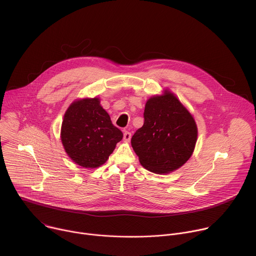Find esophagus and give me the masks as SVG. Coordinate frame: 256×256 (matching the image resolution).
<instances>
[{"label":"esophagus","instance_id":"34e87169","mask_svg":"<svg viewBox=\"0 0 256 256\" xmlns=\"http://www.w3.org/2000/svg\"><path fill=\"white\" fill-rule=\"evenodd\" d=\"M123 140L125 142H129L131 140V133L129 131H125L124 132V136H123Z\"/></svg>","mask_w":256,"mask_h":256}]
</instances>
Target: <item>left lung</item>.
<instances>
[{
    "label": "left lung",
    "mask_w": 256,
    "mask_h": 256,
    "mask_svg": "<svg viewBox=\"0 0 256 256\" xmlns=\"http://www.w3.org/2000/svg\"><path fill=\"white\" fill-rule=\"evenodd\" d=\"M197 135L192 114L166 89L162 95L147 100L144 124L132 136L131 144L144 168L156 174H167L189 160Z\"/></svg>",
    "instance_id": "obj_1"
}]
</instances>
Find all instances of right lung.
Wrapping results in <instances>:
<instances>
[{
	"label": "right lung",
	"instance_id": "add662e5",
	"mask_svg": "<svg viewBox=\"0 0 256 256\" xmlns=\"http://www.w3.org/2000/svg\"><path fill=\"white\" fill-rule=\"evenodd\" d=\"M61 141L67 155L77 165L97 168L114 151L123 133L115 127L100 99L75 100L67 109L61 126Z\"/></svg>",
	"mask_w": 256,
	"mask_h": 256
}]
</instances>
